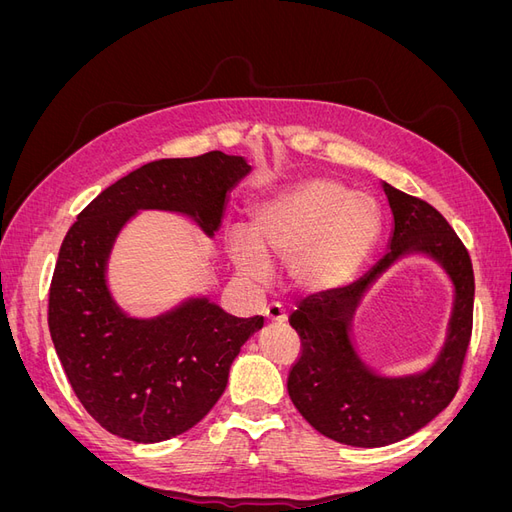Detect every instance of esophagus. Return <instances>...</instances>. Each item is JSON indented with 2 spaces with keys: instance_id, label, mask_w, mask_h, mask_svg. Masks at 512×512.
Segmentation results:
<instances>
[{
  "instance_id": "1",
  "label": "esophagus",
  "mask_w": 512,
  "mask_h": 512,
  "mask_svg": "<svg viewBox=\"0 0 512 512\" xmlns=\"http://www.w3.org/2000/svg\"><path fill=\"white\" fill-rule=\"evenodd\" d=\"M265 318H267L269 322L282 324V322H286L288 314H286L284 305H280V303H271V305H267V307H265Z\"/></svg>"
}]
</instances>
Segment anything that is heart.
<instances>
[{"mask_svg": "<svg viewBox=\"0 0 512 512\" xmlns=\"http://www.w3.org/2000/svg\"><path fill=\"white\" fill-rule=\"evenodd\" d=\"M382 218L369 194L329 177H312L273 194L250 218L252 235L230 232L237 271L252 282L269 277L267 258L288 262L292 284L307 292L344 286L380 237Z\"/></svg>", "mask_w": 512, "mask_h": 512, "instance_id": "1", "label": "heart"}]
</instances>
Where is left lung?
<instances>
[{"instance_id": "1", "label": "left lung", "mask_w": 512, "mask_h": 512, "mask_svg": "<svg viewBox=\"0 0 512 512\" xmlns=\"http://www.w3.org/2000/svg\"><path fill=\"white\" fill-rule=\"evenodd\" d=\"M382 188L393 211L389 250L361 280L312 294L290 316V327L301 337V356L288 376L292 404L322 436L361 448L404 440L451 404L472 337L474 271L466 245L425 200L386 181ZM412 253L436 259L452 277L454 312L445 346L425 372L382 377L355 352L351 320L368 286Z\"/></svg>"}]
</instances>
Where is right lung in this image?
<instances>
[{"mask_svg":"<svg viewBox=\"0 0 512 512\" xmlns=\"http://www.w3.org/2000/svg\"><path fill=\"white\" fill-rule=\"evenodd\" d=\"M250 170L222 151L149 162L91 200L61 243L49 290L53 344L83 408L119 438L162 442L203 421L265 320L230 316L207 297L156 318L128 316L106 284L115 239L143 209L183 213L213 237L228 192Z\"/></svg>","mask_w":512,"mask_h":512,"instance_id":"add662e5","label":"right lung"}]
</instances>
